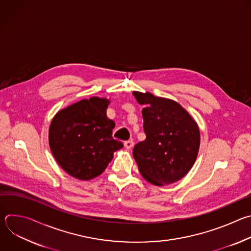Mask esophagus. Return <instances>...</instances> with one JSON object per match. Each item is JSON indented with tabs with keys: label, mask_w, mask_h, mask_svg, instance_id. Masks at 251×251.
<instances>
[{
	"label": "esophagus",
	"mask_w": 251,
	"mask_h": 251,
	"mask_svg": "<svg viewBox=\"0 0 251 251\" xmlns=\"http://www.w3.org/2000/svg\"><path fill=\"white\" fill-rule=\"evenodd\" d=\"M124 146L126 149H131L133 146H134V142L132 140H129V141H125L124 142Z\"/></svg>",
	"instance_id": "34e87169"
}]
</instances>
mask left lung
<instances>
[{"label":"left lung","mask_w":251,"mask_h":251,"mask_svg":"<svg viewBox=\"0 0 251 251\" xmlns=\"http://www.w3.org/2000/svg\"><path fill=\"white\" fill-rule=\"evenodd\" d=\"M144 120L145 141L133 149L141 175L155 186L180 181L194 166L200 149V129L189 112L174 100L134 91Z\"/></svg>","instance_id":"left-lung-1"}]
</instances>
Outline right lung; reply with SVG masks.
Returning a JSON list of instances; mask_svg holds the SVG:
<instances>
[{"mask_svg":"<svg viewBox=\"0 0 251 251\" xmlns=\"http://www.w3.org/2000/svg\"><path fill=\"white\" fill-rule=\"evenodd\" d=\"M109 100L91 97L58 111L49 131L50 147L58 165L78 180H91L104 172L113 153L123 147L113 139V120L106 115Z\"/></svg>","mask_w":251,"mask_h":251,"instance_id":"obj_1","label":"right lung"}]
</instances>
